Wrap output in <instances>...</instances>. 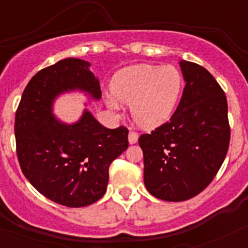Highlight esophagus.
Here are the masks:
<instances>
[{
    "instance_id": "obj_1",
    "label": "esophagus",
    "mask_w": 248,
    "mask_h": 248,
    "mask_svg": "<svg viewBox=\"0 0 248 248\" xmlns=\"http://www.w3.org/2000/svg\"><path fill=\"white\" fill-rule=\"evenodd\" d=\"M139 139V134H138L137 131H130L129 133V143L130 144H135Z\"/></svg>"
}]
</instances>
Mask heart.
Masks as SVG:
<instances>
[{
    "label": "heart",
    "instance_id": "1",
    "mask_svg": "<svg viewBox=\"0 0 248 248\" xmlns=\"http://www.w3.org/2000/svg\"><path fill=\"white\" fill-rule=\"evenodd\" d=\"M183 87V76L177 68L140 64L125 68L114 77L111 95L122 104H130L131 117L137 124L155 128L170 118ZM113 100L110 98L109 104L115 108Z\"/></svg>",
    "mask_w": 248,
    "mask_h": 248
}]
</instances>
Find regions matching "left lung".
Instances as JSON below:
<instances>
[{
    "label": "left lung",
    "mask_w": 248,
    "mask_h": 248,
    "mask_svg": "<svg viewBox=\"0 0 248 248\" xmlns=\"http://www.w3.org/2000/svg\"><path fill=\"white\" fill-rule=\"evenodd\" d=\"M186 84L169 122L139 138L144 184L164 201H185L214 180L230 145L227 100L207 69L180 61Z\"/></svg>",
    "instance_id": "8db88e82"
}]
</instances>
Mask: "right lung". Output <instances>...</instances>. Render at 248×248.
<instances>
[{
    "label": "right lung",
    "mask_w": 248,
    "mask_h": 248,
    "mask_svg": "<svg viewBox=\"0 0 248 248\" xmlns=\"http://www.w3.org/2000/svg\"><path fill=\"white\" fill-rule=\"evenodd\" d=\"M89 62L67 58L39 71L28 82L16 111L15 135L22 172L49 200L83 207L103 198L109 166L128 149V129L103 126L84 109L73 124L52 113L59 94L82 91L100 99L98 78Z\"/></svg>",
    "instance_id": "right-lung-1"
}]
</instances>
